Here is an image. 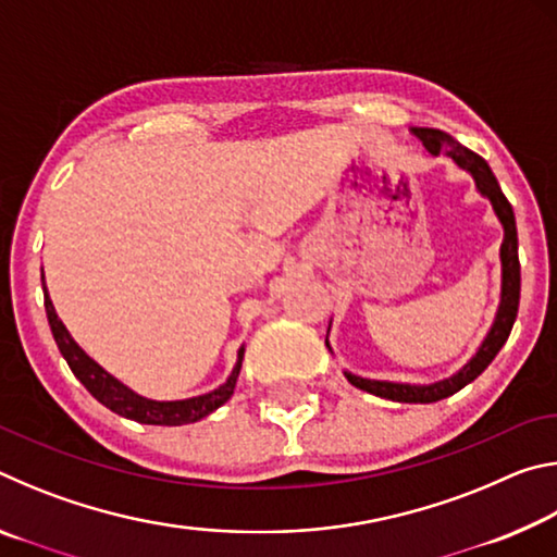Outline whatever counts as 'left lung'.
I'll return each instance as SVG.
<instances>
[{
  "instance_id": "8db88e82",
  "label": "left lung",
  "mask_w": 557,
  "mask_h": 557,
  "mask_svg": "<svg viewBox=\"0 0 557 557\" xmlns=\"http://www.w3.org/2000/svg\"><path fill=\"white\" fill-rule=\"evenodd\" d=\"M412 135L420 139L430 154H447L451 162H455L459 169L471 174L474 184L479 188V194L486 196L492 201V209L496 213V219L504 225V243H502V299H498V309L494 317V324L488 329L486 338L482 346L476 348V354L469 358V361L461 366V369L449 375L445 381L430 383V385H414V383H393V381H373V379H361V375H354L344 371L346 381L356 385L371 395H379V398L385 400H395V403H437L442 398H449L457 391L465 388L476 375H482L488 363L494 361L496 354L502 351V346L506 344L508 334H511L516 314H518V299H521V262H518V233H516V215L511 203L498 186L496 176L492 172L482 157L471 152V149L461 147L455 137H449L447 132L442 129H432V127H412ZM326 348L332 351L326 338Z\"/></svg>"
}]
</instances>
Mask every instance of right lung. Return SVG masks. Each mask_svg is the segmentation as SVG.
I'll use <instances>...</instances> for the list:
<instances>
[{"label": "right lung", "mask_w": 557, "mask_h": 557, "mask_svg": "<svg viewBox=\"0 0 557 557\" xmlns=\"http://www.w3.org/2000/svg\"><path fill=\"white\" fill-rule=\"evenodd\" d=\"M41 285H44L46 317H49L51 334L55 338V344H59L61 356L65 358V363L71 366L75 379L86 385L92 398L106 405V408H110L112 412H117L127 420L143 422V425H169V428H172V425H188V422H199L201 418H206V414L219 410L221 405L233 395L235 381H238V373H240V366H243L245 346L238 348V361H235L228 381L219 385L215 391L196 395V398H186V400H152V398H145V395H139L132 388H127L125 383H120L115 375L108 373L100 363L92 361V358L86 351H83L78 344L73 342L69 329L63 326L59 314H55L53 301L49 297V289H46L44 275H41Z\"/></svg>", "instance_id": "add662e5"}]
</instances>
